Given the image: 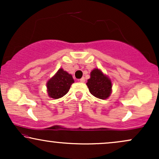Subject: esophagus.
<instances>
[{
	"label": "esophagus",
	"mask_w": 159,
	"mask_h": 159,
	"mask_svg": "<svg viewBox=\"0 0 159 159\" xmlns=\"http://www.w3.org/2000/svg\"><path fill=\"white\" fill-rule=\"evenodd\" d=\"M80 81L82 82V83H84V82L85 81V78H81V79H80Z\"/></svg>",
	"instance_id": "1"
}]
</instances>
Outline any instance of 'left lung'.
I'll return each instance as SVG.
<instances>
[{"instance_id": "left-lung-1", "label": "left lung", "mask_w": 159, "mask_h": 159, "mask_svg": "<svg viewBox=\"0 0 159 159\" xmlns=\"http://www.w3.org/2000/svg\"><path fill=\"white\" fill-rule=\"evenodd\" d=\"M87 85L90 93L100 99H106L112 92L111 79L98 69H94L90 72V78L87 80Z\"/></svg>"}]
</instances>
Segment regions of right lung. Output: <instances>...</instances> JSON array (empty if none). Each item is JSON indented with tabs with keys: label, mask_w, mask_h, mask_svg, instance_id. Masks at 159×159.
<instances>
[{
	"label": "right lung",
	"mask_w": 159,
	"mask_h": 159,
	"mask_svg": "<svg viewBox=\"0 0 159 159\" xmlns=\"http://www.w3.org/2000/svg\"><path fill=\"white\" fill-rule=\"evenodd\" d=\"M74 83L72 75L69 74L63 69H60L52 78L47 82V92L49 97L57 99L63 97L70 89Z\"/></svg>",
	"instance_id": "right-lung-1"
}]
</instances>
